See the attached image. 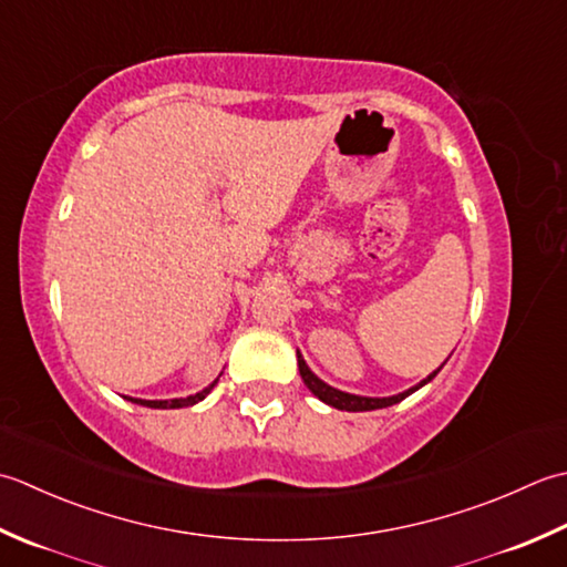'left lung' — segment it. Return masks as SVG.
<instances>
[{"mask_svg": "<svg viewBox=\"0 0 567 567\" xmlns=\"http://www.w3.org/2000/svg\"><path fill=\"white\" fill-rule=\"evenodd\" d=\"M298 369H300V377H303V384H306L310 391H313V394H316L322 403H328V406H332V409H340V411H374V409L394 406V403H399V401H403L406 396H411L413 391H419L423 384H429V381H431L437 372H441L443 367H437L433 374H429V377H425V379L421 381V384L411 386L409 391H403V394L386 396V399L357 396V394H348V391H340V389H332V386H328L326 381L318 379L313 372H310L308 364H306V360H303V357H300V352H298Z\"/></svg>", "mask_w": 567, "mask_h": 567, "instance_id": "8db88e82", "label": "left lung"}]
</instances>
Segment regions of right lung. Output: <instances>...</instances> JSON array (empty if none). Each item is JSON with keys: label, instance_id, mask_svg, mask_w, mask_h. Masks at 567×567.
Returning <instances> with one entry per match:
<instances>
[{"label": "right lung", "instance_id": "obj_1", "mask_svg": "<svg viewBox=\"0 0 567 567\" xmlns=\"http://www.w3.org/2000/svg\"><path fill=\"white\" fill-rule=\"evenodd\" d=\"M215 384H217V379H215L213 384L207 386V389L198 391V394H193V396H186V399H171V401H144V399H130V401H132V403H138V406H148V409H183V406H193V403L203 401L207 394H210Z\"/></svg>", "mask_w": 567, "mask_h": 567}]
</instances>
